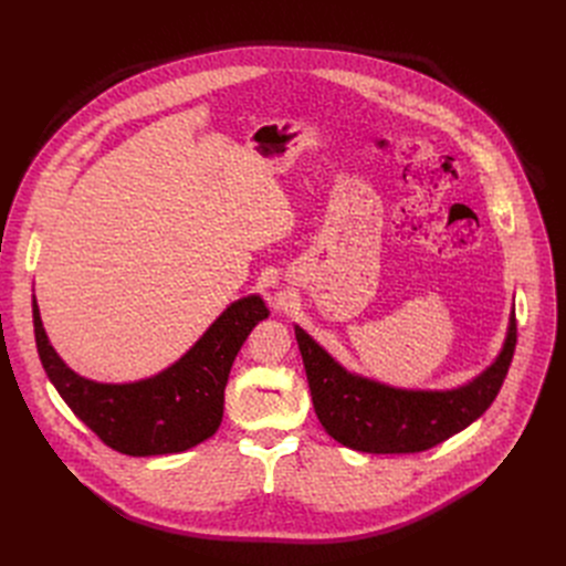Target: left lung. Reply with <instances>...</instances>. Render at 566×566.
<instances>
[{
    "label": "left lung",
    "mask_w": 566,
    "mask_h": 566,
    "mask_svg": "<svg viewBox=\"0 0 566 566\" xmlns=\"http://www.w3.org/2000/svg\"><path fill=\"white\" fill-rule=\"evenodd\" d=\"M319 423L366 453H415L436 447L491 408L516 349V315L500 357L476 380L451 391H406L340 368L304 329H294Z\"/></svg>",
    "instance_id": "8db88e82"
}]
</instances>
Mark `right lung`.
Returning a JSON list of instances; mask_svg holds the SVG:
<instances>
[{
  "label": "right lung",
  "mask_w": 566,
  "mask_h": 566,
  "mask_svg": "<svg viewBox=\"0 0 566 566\" xmlns=\"http://www.w3.org/2000/svg\"><path fill=\"white\" fill-rule=\"evenodd\" d=\"M32 313L50 382L103 444L126 455L179 453L217 433L232 361L269 315L260 297L239 300L168 370L133 385H98L80 378L57 357L43 332L36 300Z\"/></svg>",
  "instance_id": "add662e5"
}]
</instances>
